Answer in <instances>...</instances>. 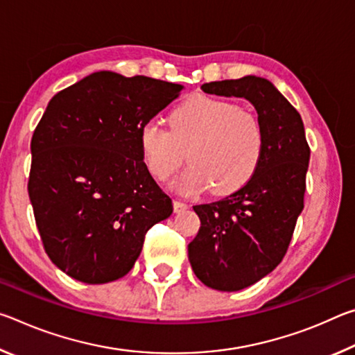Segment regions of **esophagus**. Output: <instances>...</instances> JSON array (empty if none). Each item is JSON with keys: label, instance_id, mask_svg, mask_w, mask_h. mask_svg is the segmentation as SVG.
Returning a JSON list of instances; mask_svg holds the SVG:
<instances>
[{"label": "esophagus", "instance_id": "1", "mask_svg": "<svg viewBox=\"0 0 355 355\" xmlns=\"http://www.w3.org/2000/svg\"><path fill=\"white\" fill-rule=\"evenodd\" d=\"M184 209H188V205H186L184 202H180V200H173V211L175 213H182Z\"/></svg>", "mask_w": 355, "mask_h": 355}]
</instances>
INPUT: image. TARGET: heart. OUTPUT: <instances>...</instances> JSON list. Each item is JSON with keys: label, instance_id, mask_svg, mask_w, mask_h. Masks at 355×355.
<instances>
[{"label": "heart", "instance_id": "b5f03b06", "mask_svg": "<svg viewBox=\"0 0 355 355\" xmlns=\"http://www.w3.org/2000/svg\"><path fill=\"white\" fill-rule=\"evenodd\" d=\"M169 127L148 120L139 131L144 161L158 180L169 178L184 161L189 167L175 182L184 194L212 186L230 194L254 177L264 152V133L254 114L233 101L192 95L173 107Z\"/></svg>", "mask_w": 355, "mask_h": 355}]
</instances>
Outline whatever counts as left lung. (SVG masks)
Returning a JSON list of instances; mask_svg holds the SVG:
<instances>
[{
  "mask_svg": "<svg viewBox=\"0 0 355 355\" xmlns=\"http://www.w3.org/2000/svg\"><path fill=\"white\" fill-rule=\"evenodd\" d=\"M202 91L248 100L264 133L254 177L225 199L194 207L200 228L188 245L192 271L202 284L239 291L272 272L286 254L304 209L310 148L300 114L266 78L205 83Z\"/></svg>",
  "mask_w": 355,
  "mask_h": 355,
  "instance_id": "8db88e82",
  "label": "left lung"
}]
</instances>
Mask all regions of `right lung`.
Returning a JSON list of instances; mask_svg holds the SVG:
<instances>
[{"label":"right lung","instance_id":"obj_1","mask_svg":"<svg viewBox=\"0 0 355 355\" xmlns=\"http://www.w3.org/2000/svg\"><path fill=\"white\" fill-rule=\"evenodd\" d=\"M183 89L101 70L48 103L33 135L28 192L45 252L71 279L123 277L148 228L172 214L142 161L139 131Z\"/></svg>","mask_w":355,"mask_h":355}]
</instances>
